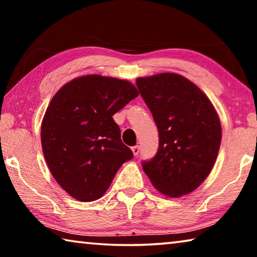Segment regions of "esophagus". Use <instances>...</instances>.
I'll return each instance as SVG.
<instances>
[{"label":"esophagus","mask_w":257,"mask_h":257,"mask_svg":"<svg viewBox=\"0 0 257 257\" xmlns=\"http://www.w3.org/2000/svg\"><path fill=\"white\" fill-rule=\"evenodd\" d=\"M132 151H133L134 155L137 156L138 153H139V146H134V147H132Z\"/></svg>","instance_id":"obj_1"}]
</instances>
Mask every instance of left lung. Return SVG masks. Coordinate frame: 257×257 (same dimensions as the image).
I'll use <instances>...</instances> for the list:
<instances>
[{
  "label": "left lung",
  "instance_id": "1",
  "mask_svg": "<svg viewBox=\"0 0 257 257\" xmlns=\"http://www.w3.org/2000/svg\"><path fill=\"white\" fill-rule=\"evenodd\" d=\"M136 85L159 129V150L143 170L168 197L194 191L210 175L222 129L210 99L178 73L139 77Z\"/></svg>",
  "mask_w": 257,
  "mask_h": 257
}]
</instances>
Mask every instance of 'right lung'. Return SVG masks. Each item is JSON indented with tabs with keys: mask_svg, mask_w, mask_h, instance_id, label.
Here are the masks:
<instances>
[{
	"mask_svg": "<svg viewBox=\"0 0 257 257\" xmlns=\"http://www.w3.org/2000/svg\"><path fill=\"white\" fill-rule=\"evenodd\" d=\"M138 96L132 82L87 75L61 87L42 121V149L52 176L77 201L93 202L133 159L112 116Z\"/></svg>",
	"mask_w": 257,
	"mask_h": 257,
	"instance_id": "add662e5",
	"label": "right lung"
}]
</instances>
